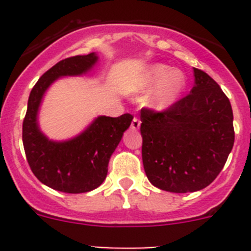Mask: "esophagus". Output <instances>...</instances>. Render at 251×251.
Wrapping results in <instances>:
<instances>
[{
  "mask_svg": "<svg viewBox=\"0 0 251 251\" xmlns=\"http://www.w3.org/2000/svg\"><path fill=\"white\" fill-rule=\"evenodd\" d=\"M139 127H141V121H139L137 117H134L132 121V124H130V128H132L133 130H138Z\"/></svg>",
  "mask_w": 251,
  "mask_h": 251,
  "instance_id": "34e87169",
  "label": "esophagus"
}]
</instances>
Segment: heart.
<instances>
[{
    "label": "heart",
    "mask_w": 251,
    "mask_h": 251,
    "mask_svg": "<svg viewBox=\"0 0 251 251\" xmlns=\"http://www.w3.org/2000/svg\"><path fill=\"white\" fill-rule=\"evenodd\" d=\"M186 86V75L181 70L172 69L165 64L150 66L136 83L138 92L152 90L147 99V104L150 108L159 112L174 106L185 93Z\"/></svg>",
    "instance_id": "heart-1"
}]
</instances>
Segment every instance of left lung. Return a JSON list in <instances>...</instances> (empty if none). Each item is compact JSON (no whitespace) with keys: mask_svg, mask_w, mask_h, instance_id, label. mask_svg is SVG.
<instances>
[{"mask_svg":"<svg viewBox=\"0 0 251 251\" xmlns=\"http://www.w3.org/2000/svg\"><path fill=\"white\" fill-rule=\"evenodd\" d=\"M191 93L165 112L141 110L142 159L163 191L202 190L220 174L234 146L232 109L219 84L194 68Z\"/></svg>","mask_w":251,"mask_h":251,"instance_id":"1","label":"left lung"}]
</instances>
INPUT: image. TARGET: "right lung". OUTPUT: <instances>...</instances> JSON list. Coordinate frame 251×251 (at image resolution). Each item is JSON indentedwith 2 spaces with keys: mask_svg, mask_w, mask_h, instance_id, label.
<instances>
[{
  "mask_svg": "<svg viewBox=\"0 0 251 251\" xmlns=\"http://www.w3.org/2000/svg\"><path fill=\"white\" fill-rule=\"evenodd\" d=\"M97 61L95 52L61 60L40 77L28 97L22 124L26 158L40 182L56 191L83 194L99 187L108 174L110 156L132 123L133 115L128 113L117 118L100 115L68 141H51L40 130L37 115L51 84L59 77L85 75Z\"/></svg>",
  "mask_w": 251,
  "mask_h": 251,
  "instance_id": "add662e5",
  "label": "right lung"
}]
</instances>
